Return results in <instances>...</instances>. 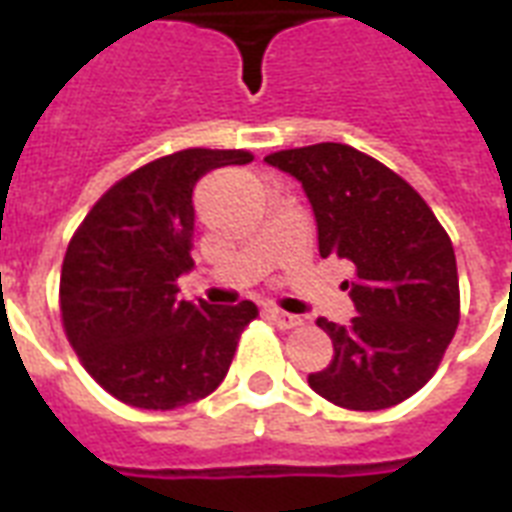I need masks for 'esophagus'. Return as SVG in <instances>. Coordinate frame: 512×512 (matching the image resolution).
<instances>
[{
	"label": "esophagus",
	"instance_id": "obj_1",
	"mask_svg": "<svg viewBox=\"0 0 512 512\" xmlns=\"http://www.w3.org/2000/svg\"><path fill=\"white\" fill-rule=\"evenodd\" d=\"M268 316H271L273 324L281 329H295L303 324V319H300V316H295V313H287V311H279V308H268Z\"/></svg>",
	"mask_w": 512,
	"mask_h": 512
}]
</instances>
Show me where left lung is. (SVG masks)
Listing matches in <instances>:
<instances>
[{"label": "left lung", "instance_id": "obj_1", "mask_svg": "<svg viewBox=\"0 0 512 512\" xmlns=\"http://www.w3.org/2000/svg\"><path fill=\"white\" fill-rule=\"evenodd\" d=\"M265 162L303 183L321 257L356 268L350 300L358 316L348 327L316 321L335 356L308 374V385L356 412L401 404L433 377L460 324L452 241L404 177L356 148L316 143Z\"/></svg>", "mask_w": 512, "mask_h": 512}]
</instances>
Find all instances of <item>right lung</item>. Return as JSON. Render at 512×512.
I'll return each instance as SVG.
<instances>
[{
  "mask_svg": "<svg viewBox=\"0 0 512 512\" xmlns=\"http://www.w3.org/2000/svg\"><path fill=\"white\" fill-rule=\"evenodd\" d=\"M247 151L188 148L111 185L84 217L60 271L63 329L100 388L138 409H177L225 380L257 305L188 303L193 185Z\"/></svg>",
  "mask_w": 512,
  "mask_h": 512,
  "instance_id": "1",
  "label": "right lung"
}]
</instances>
